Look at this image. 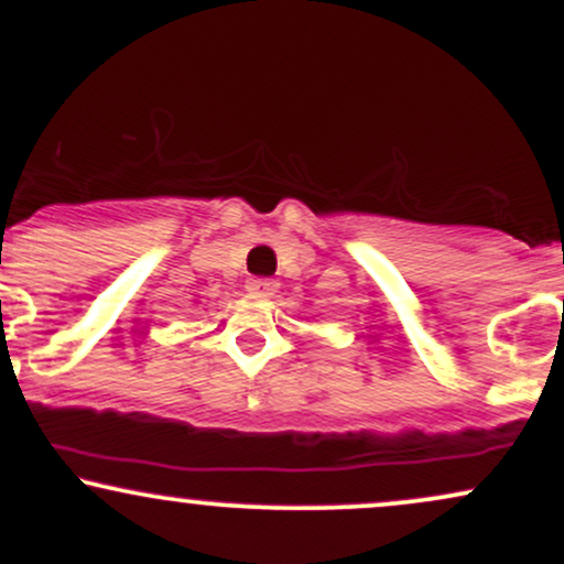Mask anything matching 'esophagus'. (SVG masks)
Listing matches in <instances>:
<instances>
[{
	"label": "esophagus",
	"mask_w": 564,
	"mask_h": 564,
	"mask_svg": "<svg viewBox=\"0 0 564 564\" xmlns=\"http://www.w3.org/2000/svg\"><path fill=\"white\" fill-rule=\"evenodd\" d=\"M246 289H249L254 296H273L278 291V283L273 278H251V281L246 283Z\"/></svg>",
	"instance_id": "obj_1"
}]
</instances>
